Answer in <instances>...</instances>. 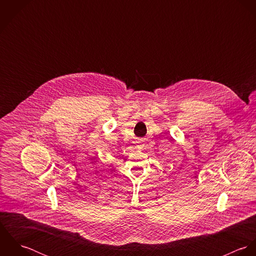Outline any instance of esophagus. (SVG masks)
<instances>
[{
    "label": "esophagus",
    "mask_w": 256,
    "mask_h": 256,
    "mask_svg": "<svg viewBox=\"0 0 256 256\" xmlns=\"http://www.w3.org/2000/svg\"><path fill=\"white\" fill-rule=\"evenodd\" d=\"M138 143H139V144H141L140 146H142V142H138ZM140 146H137V148H140Z\"/></svg>",
    "instance_id": "1"
}]
</instances>
